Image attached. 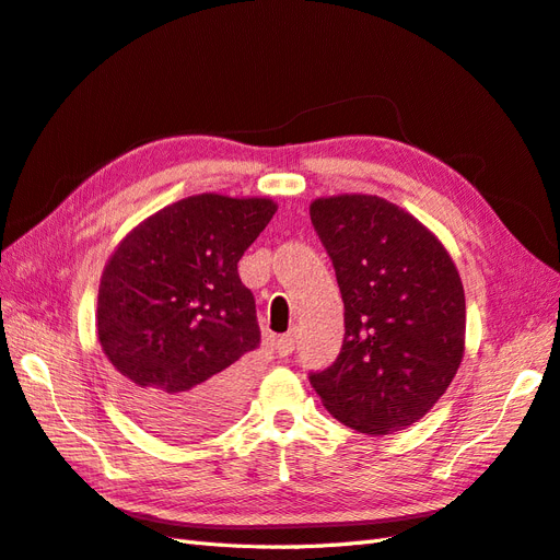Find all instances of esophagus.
<instances>
[{"instance_id": "34e87169", "label": "esophagus", "mask_w": 560, "mask_h": 560, "mask_svg": "<svg viewBox=\"0 0 560 560\" xmlns=\"http://www.w3.org/2000/svg\"><path fill=\"white\" fill-rule=\"evenodd\" d=\"M295 348V336L293 334H285V336H279L275 340V350L281 354V357H289Z\"/></svg>"}]
</instances>
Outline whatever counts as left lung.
Returning a JSON list of instances; mask_svg holds the SVG:
<instances>
[{"mask_svg":"<svg viewBox=\"0 0 560 560\" xmlns=\"http://www.w3.org/2000/svg\"><path fill=\"white\" fill-rule=\"evenodd\" d=\"M310 218L346 305L338 360L310 374L312 388L357 433H397L433 409L464 360L462 277L442 241L385 198H314Z\"/></svg>","mask_w":560,"mask_h":560,"instance_id":"left-lung-1","label":"left lung"}]
</instances>
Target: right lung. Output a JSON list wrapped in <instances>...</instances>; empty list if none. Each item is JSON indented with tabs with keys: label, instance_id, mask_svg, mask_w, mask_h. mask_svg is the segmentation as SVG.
Returning a JSON list of instances; mask_svg holds the SVG:
<instances>
[{
	"label": "right lung",
	"instance_id": "add662e5",
	"mask_svg": "<svg viewBox=\"0 0 560 560\" xmlns=\"http://www.w3.org/2000/svg\"><path fill=\"white\" fill-rule=\"evenodd\" d=\"M271 198L198 194L139 222L98 283L96 336L125 399L165 438H200L234 419L260 346L238 260L269 224Z\"/></svg>",
	"mask_w": 560,
	"mask_h": 560
}]
</instances>
